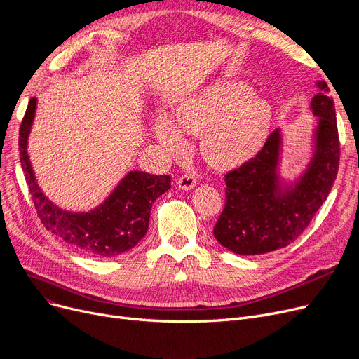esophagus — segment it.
Listing matches in <instances>:
<instances>
[{
  "instance_id": "34e87169",
  "label": "esophagus",
  "mask_w": 359,
  "mask_h": 359,
  "mask_svg": "<svg viewBox=\"0 0 359 359\" xmlns=\"http://www.w3.org/2000/svg\"><path fill=\"white\" fill-rule=\"evenodd\" d=\"M177 186L180 187V189H184V191L194 189V187L196 186V177H195L194 175L186 173V175H183V176L177 180Z\"/></svg>"
}]
</instances>
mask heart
Masks as SVG:
<instances>
[{
    "instance_id": "1",
    "label": "heart",
    "mask_w": 359,
    "mask_h": 359,
    "mask_svg": "<svg viewBox=\"0 0 359 359\" xmlns=\"http://www.w3.org/2000/svg\"><path fill=\"white\" fill-rule=\"evenodd\" d=\"M272 119L266 100L255 96L253 88L237 80L218 81L196 96L182 102L176 125L201 135L203 158L218 168L234 167L252 157L265 141ZM156 137L168 151H179L183 137L167 118H158Z\"/></svg>"
}]
</instances>
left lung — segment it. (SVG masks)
Returning a JSON list of instances; mask_svg holds the SVG:
<instances>
[{
	"mask_svg": "<svg viewBox=\"0 0 359 359\" xmlns=\"http://www.w3.org/2000/svg\"><path fill=\"white\" fill-rule=\"evenodd\" d=\"M311 100L318 116L316 154L288 192H280L276 164L280 137L273 130L259 153L240 167L225 173V203L214 227L215 238L237 255L268 253L303 234L336 180L341 148L336 111L326 81Z\"/></svg>",
	"mask_w": 359,
	"mask_h": 359,
	"instance_id": "1",
	"label": "left lung"
}]
</instances>
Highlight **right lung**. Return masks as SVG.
<instances>
[{"label": "right lung", "instance_id": "right-lung-1", "mask_svg": "<svg viewBox=\"0 0 359 359\" xmlns=\"http://www.w3.org/2000/svg\"><path fill=\"white\" fill-rule=\"evenodd\" d=\"M34 109L33 97L18 130V151L32 201L45 229L93 257H113L135 248L148 230L151 206L170 189L172 179L167 175L130 172L99 208L86 214L60 210L37 186L27 156V137Z\"/></svg>", "mask_w": 359, "mask_h": 359}]
</instances>
